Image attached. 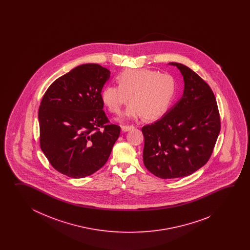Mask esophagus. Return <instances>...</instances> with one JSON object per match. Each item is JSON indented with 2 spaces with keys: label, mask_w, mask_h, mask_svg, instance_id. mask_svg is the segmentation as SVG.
Listing matches in <instances>:
<instances>
[{
  "label": "esophagus",
  "mask_w": 250,
  "mask_h": 250,
  "mask_svg": "<svg viewBox=\"0 0 250 250\" xmlns=\"http://www.w3.org/2000/svg\"><path fill=\"white\" fill-rule=\"evenodd\" d=\"M133 128H134V126H122V130L124 131V132L129 131V130H131Z\"/></svg>",
  "instance_id": "34e87169"
}]
</instances>
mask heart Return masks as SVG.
Instances as JSON below:
<instances>
[{
	"label": "heart",
	"mask_w": 250,
	"mask_h": 250,
	"mask_svg": "<svg viewBox=\"0 0 250 250\" xmlns=\"http://www.w3.org/2000/svg\"><path fill=\"white\" fill-rule=\"evenodd\" d=\"M118 85H108L101 92L107 109L121 114L128 97L130 104L125 116L155 120L169 109L175 98L177 82L170 74L148 69H125L117 76Z\"/></svg>",
	"instance_id": "b5f03b06"
}]
</instances>
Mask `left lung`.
Returning <instances> with one entry per match:
<instances>
[{
    "label": "left lung",
    "instance_id": "left-lung-1",
    "mask_svg": "<svg viewBox=\"0 0 250 250\" xmlns=\"http://www.w3.org/2000/svg\"><path fill=\"white\" fill-rule=\"evenodd\" d=\"M184 80L183 96L163 117L142 127L146 168L161 179L190 175L208 163L221 130L217 103L205 80L170 62Z\"/></svg>",
    "mask_w": 250,
    "mask_h": 250
}]
</instances>
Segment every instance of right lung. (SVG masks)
I'll return each instance as SVG.
<instances>
[{
  "instance_id": "right-lung-1",
  "label": "right lung",
  "mask_w": 250,
  "mask_h": 250,
  "mask_svg": "<svg viewBox=\"0 0 250 250\" xmlns=\"http://www.w3.org/2000/svg\"><path fill=\"white\" fill-rule=\"evenodd\" d=\"M110 70L82 64L48 87L38 111L40 146L53 168L79 179L105 165L121 127L109 124L101 92Z\"/></svg>"
}]
</instances>
